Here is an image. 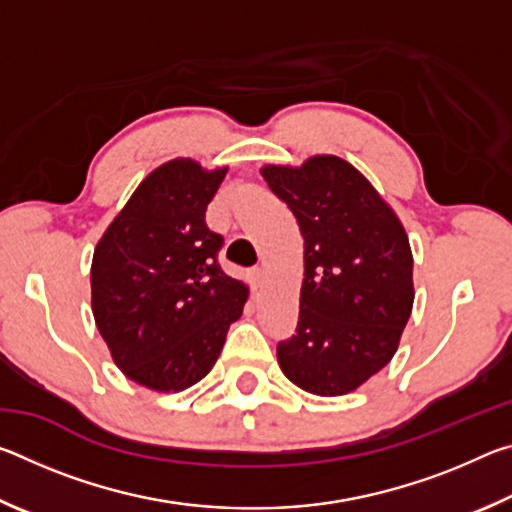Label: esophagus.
Returning a JSON list of instances; mask_svg holds the SVG:
<instances>
[{"mask_svg":"<svg viewBox=\"0 0 512 512\" xmlns=\"http://www.w3.org/2000/svg\"><path fill=\"white\" fill-rule=\"evenodd\" d=\"M248 280L253 284V289H259L264 284V271L262 268H253V271L248 273Z\"/></svg>","mask_w":512,"mask_h":512,"instance_id":"1","label":"esophagus"}]
</instances>
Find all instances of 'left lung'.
I'll list each match as a JSON object with an SVG mask.
<instances>
[{
	"label": "left lung",
	"instance_id": "obj_1",
	"mask_svg": "<svg viewBox=\"0 0 512 512\" xmlns=\"http://www.w3.org/2000/svg\"><path fill=\"white\" fill-rule=\"evenodd\" d=\"M259 171L305 239L298 327L277 345V363L302 391L348 395L393 359L409 323V235L370 180L339 155Z\"/></svg>",
	"mask_w": 512,
	"mask_h": 512
}]
</instances>
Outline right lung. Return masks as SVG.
Returning a JSON list of instances; mask_svg holds the SVG:
<instances>
[{"instance_id":"add662e5","label":"right lung","mask_w":512,"mask_h":512,"mask_svg":"<svg viewBox=\"0 0 512 512\" xmlns=\"http://www.w3.org/2000/svg\"><path fill=\"white\" fill-rule=\"evenodd\" d=\"M228 167L173 158L146 176L94 248L92 314L135 384L180 393L214 368L248 300L216 264L223 239L205 210Z\"/></svg>"}]
</instances>
